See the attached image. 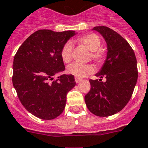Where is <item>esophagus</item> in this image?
I'll return each mask as SVG.
<instances>
[{"instance_id": "obj_1", "label": "esophagus", "mask_w": 148, "mask_h": 148, "mask_svg": "<svg viewBox=\"0 0 148 148\" xmlns=\"http://www.w3.org/2000/svg\"><path fill=\"white\" fill-rule=\"evenodd\" d=\"M75 82H76V83H79L80 82L82 81V79H80V78H77V77H75Z\"/></svg>"}]
</instances>
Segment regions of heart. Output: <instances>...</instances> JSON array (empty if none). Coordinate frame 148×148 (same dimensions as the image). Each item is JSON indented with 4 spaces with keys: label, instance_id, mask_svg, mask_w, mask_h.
<instances>
[{
    "label": "heart",
    "instance_id": "heart-1",
    "mask_svg": "<svg viewBox=\"0 0 148 148\" xmlns=\"http://www.w3.org/2000/svg\"><path fill=\"white\" fill-rule=\"evenodd\" d=\"M78 41L85 46L89 51H91V59L97 62H102L105 58V52L101 49V40L95 34H88L79 38ZM72 51L73 44L68 41L63 45L61 50L60 56L65 63H69L72 60ZM95 71V68L91 64H80V63H72L67 67V72L69 74L77 77L82 78L91 74Z\"/></svg>",
    "mask_w": 148,
    "mask_h": 148
}]
</instances>
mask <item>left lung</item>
<instances>
[{"instance_id": "obj_1", "label": "left lung", "mask_w": 148, "mask_h": 148, "mask_svg": "<svg viewBox=\"0 0 148 148\" xmlns=\"http://www.w3.org/2000/svg\"><path fill=\"white\" fill-rule=\"evenodd\" d=\"M107 44V57L99 79L90 80L91 90L85 96L88 109L97 116L119 113L128 103L138 80L137 60L129 44L119 34L106 26H96ZM104 77L105 81H102Z\"/></svg>"}]
</instances>
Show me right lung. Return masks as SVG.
Segmentation results:
<instances>
[{
    "mask_svg": "<svg viewBox=\"0 0 148 148\" xmlns=\"http://www.w3.org/2000/svg\"><path fill=\"white\" fill-rule=\"evenodd\" d=\"M75 31L47 29L32 34L19 47L13 63V85L23 107L35 116L50 120L64 110L66 95L75 87L74 75H55L65 70L60 52Z\"/></svg>",
    "mask_w": 148,
    "mask_h": 148,
    "instance_id": "right-lung-1",
    "label": "right lung"
}]
</instances>
